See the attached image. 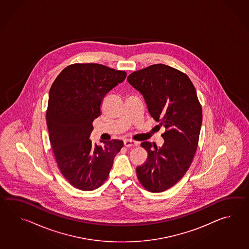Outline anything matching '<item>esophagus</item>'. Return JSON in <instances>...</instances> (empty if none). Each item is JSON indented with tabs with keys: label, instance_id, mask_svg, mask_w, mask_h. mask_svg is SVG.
<instances>
[{
	"label": "esophagus",
	"instance_id": "1",
	"mask_svg": "<svg viewBox=\"0 0 249 249\" xmlns=\"http://www.w3.org/2000/svg\"><path fill=\"white\" fill-rule=\"evenodd\" d=\"M124 147H126V148H132V147L136 146L137 144H136L135 142L132 141V140H124Z\"/></svg>",
	"mask_w": 249,
	"mask_h": 249
}]
</instances>
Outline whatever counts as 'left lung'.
Returning <instances> with one entry per match:
<instances>
[{
  "label": "left lung",
  "mask_w": 249,
  "mask_h": 249,
  "mask_svg": "<svg viewBox=\"0 0 249 249\" xmlns=\"http://www.w3.org/2000/svg\"><path fill=\"white\" fill-rule=\"evenodd\" d=\"M127 81L143 96L151 117L165 129L161 147L142 143L148 159L136 168L138 179L150 192L166 191L184 176L196 153L202 124L196 89L187 74L164 64L135 71Z\"/></svg>",
  "instance_id": "left-lung-1"
}]
</instances>
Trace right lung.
<instances>
[{
    "instance_id": "1",
    "label": "right lung",
    "mask_w": 249,
    "mask_h": 249,
    "mask_svg": "<svg viewBox=\"0 0 249 249\" xmlns=\"http://www.w3.org/2000/svg\"><path fill=\"white\" fill-rule=\"evenodd\" d=\"M125 78L124 71L101 64H74L62 70L50 89L46 113L50 142L58 169L76 189L101 187L124 146L119 140L92 145L89 138L93 120L101 116L104 97Z\"/></svg>"
}]
</instances>
